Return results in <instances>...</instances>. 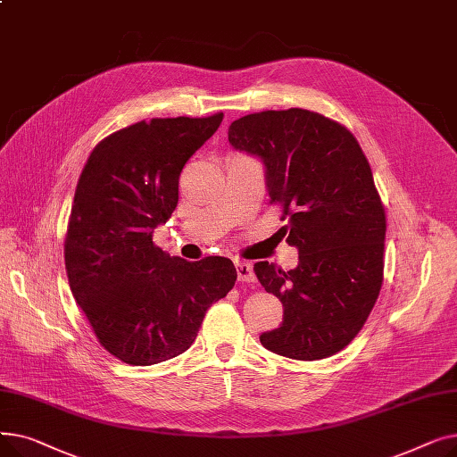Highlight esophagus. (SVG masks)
<instances>
[{"label": "esophagus", "instance_id": "obj_1", "mask_svg": "<svg viewBox=\"0 0 457 457\" xmlns=\"http://www.w3.org/2000/svg\"><path fill=\"white\" fill-rule=\"evenodd\" d=\"M237 278L238 281L243 283H253L255 281V272L252 269V265H248V262H243V261H237Z\"/></svg>", "mask_w": 457, "mask_h": 457}]
</instances>
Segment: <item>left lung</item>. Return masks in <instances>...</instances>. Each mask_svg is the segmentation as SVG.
<instances>
[{
  "label": "left lung",
  "mask_w": 457,
  "mask_h": 457,
  "mask_svg": "<svg viewBox=\"0 0 457 457\" xmlns=\"http://www.w3.org/2000/svg\"><path fill=\"white\" fill-rule=\"evenodd\" d=\"M229 144L265 164L272 204L283 207L298 267L253 265L283 303L279 328L261 335L267 350L315 361L341 352L367 322L383 281L386 209L355 137L305 109L262 111L235 120Z\"/></svg>",
  "instance_id": "obj_1"
}]
</instances>
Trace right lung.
I'll return each instance as SVG.
<instances>
[{"mask_svg":"<svg viewBox=\"0 0 457 457\" xmlns=\"http://www.w3.org/2000/svg\"><path fill=\"white\" fill-rule=\"evenodd\" d=\"M222 118L142 120L104 138L79 176L64 241L70 289L100 345L128 365L183 353L235 285L226 257L192 262L154 245L178 205L185 162Z\"/></svg>","mask_w":457,"mask_h":457,"instance_id":"right-lung-1","label":"right lung"}]
</instances>
